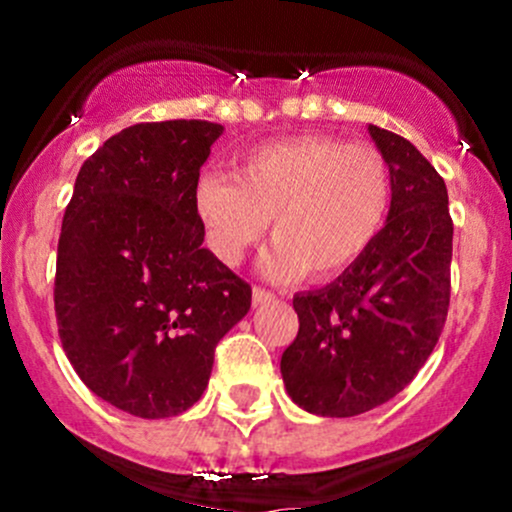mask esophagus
<instances>
[{
	"instance_id": "1",
	"label": "esophagus",
	"mask_w": 512,
	"mask_h": 512,
	"mask_svg": "<svg viewBox=\"0 0 512 512\" xmlns=\"http://www.w3.org/2000/svg\"><path fill=\"white\" fill-rule=\"evenodd\" d=\"M272 299H275V294L270 292V289H265V287H255L252 289V304H265V302H272Z\"/></svg>"
}]
</instances>
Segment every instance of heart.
Instances as JSON below:
<instances>
[{
	"label": "heart",
	"instance_id": "obj_1",
	"mask_svg": "<svg viewBox=\"0 0 512 512\" xmlns=\"http://www.w3.org/2000/svg\"><path fill=\"white\" fill-rule=\"evenodd\" d=\"M394 175L384 153L364 141L304 133L245 153L237 178L203 170L193 210L210 250L237 265L272 220L267 270L327 282L349 272L389 223Z\"/></svg>",
	"mask_w": 512,
	"mask_h": 512
}]
</instances>
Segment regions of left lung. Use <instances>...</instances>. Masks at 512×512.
<instances>
[{
	"label": "left lung",
	"instance_id": "obj_1",
	"mask_svg": "<svg viewBox=\"0 0 512 512\" xmlns=\"http://www.w3.org/2000/svg\"><path fill=\"white\" fill-rule=\"evenodd\" d=\"M394 175L389 223L332 285L294 294L299 332L280 369L294 404L347 418L414 381L436 347L451 302L453 220L446 183L404 136L369 126Z\"/></svg>",
	"mask_w": 512,
	"mask_h": 512
}]
</instances>
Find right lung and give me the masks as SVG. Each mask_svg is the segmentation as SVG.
<instances>
[{
  "label": "right lung",
  "mask_w": 512,
  "mask_h": 512,
  "mask_svg": "<svg viewBox=\"0 0 512 512\" xmlns=\"http://www.w3.org/2000/svg\"><path fill=\"white\" fill-rule=\"evenodd\" d=\"M223 126L136 123L84 160L61 223L54 309L86 386L141 418L188 411L252 287L205 250L193 210Z\"/></svg>",
  "instance_id": "obj_1"
}]
</instances>
